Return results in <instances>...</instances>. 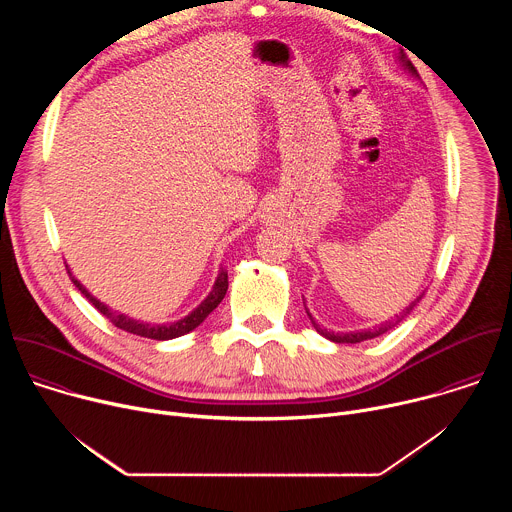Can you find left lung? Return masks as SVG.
<instances>
[{
	"mask_svg": "<svg viewBox=\"0 0 512 512\" xmlns=\"http://www.w3.org/2000/svg\"><path fill=\"white\" fill-rule=\"evenodd\" d=\"M401 60H403V64L413 72V75H417V70H415V66L411 64V60H407L405 56H401ZM419 77V75H417ZM421 300V296L415 300V302H411L403 312H401V316H397V322H401L415 306H417V302ZM310 316V314H308ZM310 320H312V324H314V328L322 334V336H326L328 340H332V342H344V344H356V342H362V340H369V338H377V336H381V334H385L387 330H391L397 322H385V324H381V326H377V328H373V330H360V332H348V334H334V332H328V330H324V328H320L316 322H314V318L310 316Z\"/></svg>",
	"mask_w": 512,
	"mask_h": 512,
	"instance_id": "1",
	"label": "left lung"
}]
</instances>
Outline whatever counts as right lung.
<instances>
[{
    "instance_id": "obj_1",
    "label": "right lung",
    "mask_w": 512,
    "mask_h": 512,
    "mask_svg": "<svg viewBox=\"0 0 512 512\" xmlns=\"http://www.w3.org/2000/svg\"><path fill=\"white\" fill-rule=\"evenodd\" d=\"M68 275H70V271H68ZM70 279H72V283H75V287H79L81 294H83L113 326H117V328L129 332V334H137V336L152 338V340H170V338H178V336H182V334H188V332L194 330L198 324H202L204 318H206L218 304L223 302V298H225V294H227V289H229V273H227V269H221V273H218L216 283H214L212 291L208 294V298H206L190 316H186V318L180 320V322L168 324V326H152V324H143V322L131 320V318H127V316H123V314L111 312L105 304L97 302L75 277H70Z\"/></svg>"
}]
</instances>
